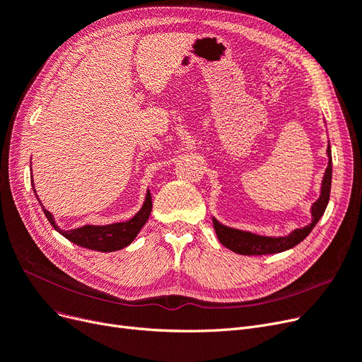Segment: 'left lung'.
<instances>
[{
  "label": "left lung",
  "mask_w": 362,
  "mask_h": 362,
  "mask_svg": "<svg viewBox=\"0 0 362 362\" xmlns=\"http://www.w3.org/2000/svg\"><path fill=\"white\" fill-rule=\"evenodd\" d=\"M327 156H328V165L324 173L322 183H320V194L316 202L310 207L312 221L303 228H297L291 231L288 235L282 237H270V235H259L250 231H243L233 228V226H226L221 223L215 216L211 218L213 228L216 231L219 242L226 247L240 255H272V253H280L296 247L298 243L312 233L315 225L322 218L324 211L329 202V192H331V177H332V159H331V146L328 141L327 147Z\"/></svg>",
  "instance_id": "obj_1"
}]
</instances>
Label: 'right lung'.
Masks as SVG:
<instances>
[{"label": "right lung", "instance_id": "add662e5", "mask_svg": "<svg viewBox=\"0 0 362 362\" xmlns=\"http://www.w3.org/2000/svg\"><path fill=\"white\" fill-rule=\"evenodd\" d=\"M33 186H34V182H33ZM33 189L35 194V188ZM42 209L53 228H55L61 235H64L66 240H70L71 243L90 249V250L115 252L129 246L144 226V223L147 222V219H149L151 211H152V197H151V191L147 189L143 206L140 207V210L136 213V215L128 221L107 223V225H83L74 230H61L52 213L46 210L43 206Z\"/></svg>", "mask_w": 362, "mask_h": 362}]
</instances>
